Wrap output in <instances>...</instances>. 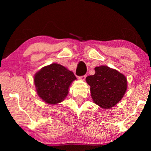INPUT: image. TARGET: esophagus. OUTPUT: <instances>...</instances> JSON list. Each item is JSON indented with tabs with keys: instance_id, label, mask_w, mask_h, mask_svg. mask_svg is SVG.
Returning <instances> with one entry per match:
<instances>
[{
	"instance_id": "obj_1",
	"label": "esophagus",
	"mask_w": 151,
	"mask_h": 151,
	"mask_svg": "<svg viewBox=\"0 0 151 151\" xmlns=\"http://www.w3.org/2000/svg\"><path fill=\"white\" fill-rule=\"evenodd\" d=\"M86 77V75H84V76H80L79 79L82 80H85Z\"/></svg>"
}]
</instances>
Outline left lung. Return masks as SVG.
<instances>
[{
  "mask_svg": "<svg viewBox=\"0 0 151 151\" xmlns=\"http://www.w3.org/2000/svg\"><path fill=\"white\" fill-rule=\"evenodd\" d=\"M95 71L94 75L86 78L91 86L93 100L102 108L109 109L118 103L125 94L127 78L122 73L107 66L97 67Z\"/></svg>",
  "mask_w": 151,
  "mask_h": 151,
  "instance_id": "1",
  "label": "left lung"
}]
</instances>
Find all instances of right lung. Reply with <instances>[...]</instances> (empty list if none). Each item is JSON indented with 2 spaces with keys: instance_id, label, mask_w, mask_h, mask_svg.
I'll return each mask as SVG.
<instances>
[{
  "instance_id": "obj_1",
  "label": "right lung",
  "mask_w": 151,
  "mask_h": 151,
  "mask_svg": "<svg viewBox=\"0 0 151 151\" xmlns=\"http://www.w3.org/2000/svg\"><path fill=\"white\" fill-rule=\"evenodd\" d=\"M76 80L73 73L59 64L43 67L34 76V84L38 96L49 104L65 100L71 82Z\"/></svg>"
}]
</instances>
